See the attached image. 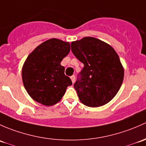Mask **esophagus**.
Masks as SVG:
<instances>
[{
    "label": "esophagus",
    "instance_id": "obj_1",
    "mask_svg": "<svg viewBox=\"0 0 146 146\" xmlns=\"http://www.w3.org/2000/svg\"><path fill=\"white\" fill-rule=\"evenodd\" d=\"M70 79H71L72 82L73 84L74 83V82H75V76H74V75H72V76L71 77H70Z\"/></svg>",
    "mask_w": 146,
    "mask_h": 146
}]
</instances>
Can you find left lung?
<instances>
[{
    "mask_svg": "<svg viewBox=\"0 0 146 146\" xmlns=\"http://www.w3.org/2000/svg\"><path fill=\"white\" fill-rule=\"evenodd\" d=\"M71 49L84 65L81 79L74 85L80 101L91 108L109 103L117 94L124 79V67L116 51L94 37L72 41Z\"/></svg>",
    "mask_w": 146,
    "mask_h": 146,
    "instance_id": "obj_1",
    "label": "left lung"
}]
</instances>
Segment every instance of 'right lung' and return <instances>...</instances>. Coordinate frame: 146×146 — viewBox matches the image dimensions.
Instances as JSON below:
<instances>
[{"mask_svg":"<svg viewBox=\"0 0 146 146\" xmlns=\"http://www.w3.org/2000/svg\"><path fill=\"white\" fill-rule=\"evenodd\" d=\"M70 50L69 42L50 38L28 55L22 67V77L24 86L33 100L50 106L62 99L67 86L72 84L60 64Z\"/></svg>","mask_w":146,"mask_h":146,"instance_id":"1","label":"right lung"}]
</instances>
